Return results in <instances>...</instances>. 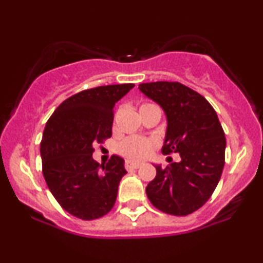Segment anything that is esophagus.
Segmentation results:
<instances>
[{
  "mask_svg": "<svg viewBox=\"0 0 263 263\" xmlns=\"http://www.w3.org/2000/svg\"><path fill=\"white\" fill-rule=\"evenodd\" d=\"M141 167V163H136V162H131V161H126L125 163V168L127 171L131 170H137V168Z\"/></svg>",
  "mask_w": 263,
  "mask_h": 263,
  "instance_id": "obj_1",
  "label": "esophagus"
}]
</instances>
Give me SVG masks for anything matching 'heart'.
Segmentation results:
<instances>
[{
    "mask_svg": "<svg viewBox=\"0 0 263 263\" xmlns=\"http://www.w3.org/2000/svg\"><path fill=\"white\" fill-rule=\"evenodd\" d=\"M149 105L151 104H144L141 107L149 106ZM151 149H152V142L140 137L126 138L119 146L120 153L126 158L132 159V161H141V159L146 158Z\"/></svg>",
    "mask_w": 263,
    "mask_h": 263,
    "instance_id": "heart-1",
    "label": "heart"
}]
</instances>
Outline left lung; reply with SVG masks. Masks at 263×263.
<instances>
[{"mask_svg":"<svg viewBox=\"0 0 263 263\" xmlns=\"http://www.w3.org/2000/svg\"><path fill=\"white\" fill-rule=\"evenodd\" d=\"M138 89L167 116L162 153L180 156L164 170L156 165L147 197L163 213L185 216L203 206L218 185L225 164L224 129L209 101L183 84L157 81Z\"/></svg>","mask_w":263,"mask_h":263,"instance_id":"8db88e82","label":"left lung"}]
</instances>
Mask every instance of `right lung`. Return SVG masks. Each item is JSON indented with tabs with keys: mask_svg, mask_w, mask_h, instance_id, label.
<instances>
[{
	"mask_svg": "<svg viewBox=\"0 0 263 263\" xmlns=\"http://www.w3.org/2000/svg\"><path fill=\"white\" fill-rule=\"evenodd\" d=\"M134 84L98 86L70 96L57 107L41 142L43 176L65 211L83 220L99 219L114 208L125 161L92 159L93 143L112 135L114 106Z\"/></svg>",
	"mask_w": 263,
	"mask_h": 263,
	"instance_id": "add662e5",
	"label": "right lung"
}]
</instances>
